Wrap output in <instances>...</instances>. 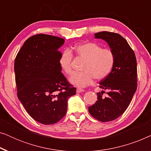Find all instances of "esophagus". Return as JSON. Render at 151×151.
Listing matches in <instances>:
<instances>
[{"label":"esophagus","mask_w":151,"mask_h":151,"mask_svg":"<svg viewBox=\"0 0 151 151\" xmlns=\"http://www.w3.org/2000/svg\"><path fill=\"white\" fill-rule=\"evenodd\" d=\"M83 91H84V89H82V88H78L77 89H76V92L78 93H81V92H83Z\"/></svg>","instance_id":"1"}]
</instances>
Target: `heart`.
<instances>
[{
	"instance_id": "1",
	"label": "heart",
	"mask_w": 151,
	"mask_h": 151,
	"mask_svg": "<svg viewBox=\"0 0 151 151\" xmlns=\"http://www.w3.org/2000/svg\"><path fill=\"white\" fill-rule=\"evenodd\" d=\"M74 52L78 58L84 60L82 67L83 71L73 73L69 82L73 86L84 88L90 85L95 78L102 80L106 78L115 65V55L108 49H102L94 42H83L76 45ZM73 55L69 50L65 49L60 55L58 63L63 73H71V62Z\"/></svg>"
}]
</instances>
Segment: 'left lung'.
<instances>
[{"instance_id":"left-lung-1","label":"left lung","mask_w":151,"mask_h":151,"mask_svg":"<svg viewBox=\"0 0 151 151\" xmlns=\"http://www.w3.org/2000/svg\"><path fill=\"white\" fill-rule=\"evenodd\" d=\"M95 38L106 41L115 55L110 74L100 82L98 100L88 107V112L99 121L106 122L118 118L124 113L137 89V61L133 49L121 35L109 32L95 34Z\"/></svg>"}]
</instances>
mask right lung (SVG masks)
I'll list each match as a JSON object with an SVG mask.
<instances>
[{
    "instance_id": "right-lung-1",
    "label": "right lung",
    "mask_w": 151,
    "mask_h": 151,
    "mask_svg": "<svg viewBox=\"0 0 151 151\" xmlns=\"http://www.w3.org/2000/svg\"><path fill=\"white\" fill-rule=\"evenodd\" d=\"M64 43L59 37L35 35L24 42L14 61L18 98L28 114L42 124L60 120L68 99L76 93L58 63V49Z\"/></svg>"
}]
</instances>
